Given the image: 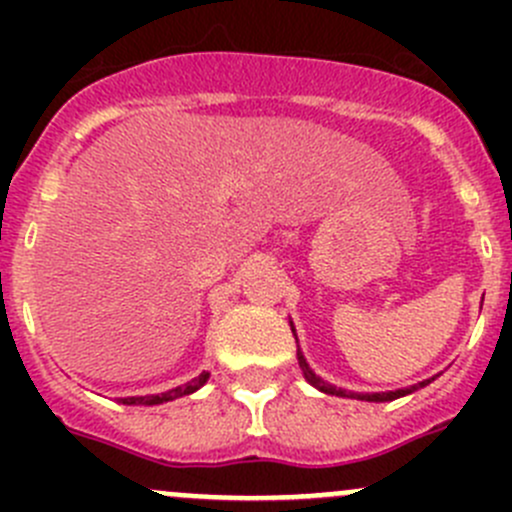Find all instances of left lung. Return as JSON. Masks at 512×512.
Returning a JSON list of instances; mask_svg holds the SVG:
<instances>
[{"instance_id": "obj_1", "label": "left lung", "mask_w": 512, "mask_h": 512, "mask_svg": "<svg viewBox=\"0 0 512 512\" xmlns=\"http://www.w3.org/2000/svg\"><path fill=\"white\" fill-rule=\"evenodd\" d=\"M289 327H292V334H294V324H292V322H289ZM294 339H297V334H294ZM297 359H299V369H302L304 379H307L309 384L314 386V389H319V391H322V394H329V396H342V399L376 401V404H381V401H394V399H401V396H406V394H414V391L418 389V386H426V384H431L433 379H436V376H433V379H426V381H421V384H416V386H409V389L381 391V394H354V391H347V389H342V386H334V384H329V381H324L322 376H317V374H314V371L309 369V364H307V359H304V354H302V349H299V344H297Z\"/></svg>"}]
</instances>
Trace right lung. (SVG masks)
I'll use <instances>...</instances> for the list:
<instances>
[{
  "label": "right lung",
  "mask_w": 512,
  "mask_h": 512,
  "mask_svg": "<svg viewBox=\"0 0 512 512\" xmlns=\"http://www.w3.org/2000/svg\"><path fill=\"white\" fill-rule=\"evenodd\" d=\"M210 379L208 371H203L200 376H195V379H190L188 384L183 386H175V389L170 391H163V394H146V396H126V399H118L121 404L126 406H158V404H165V401H173V399H180V396H188V394H195V391L200 389V386L205 384V381Z\"/></svg>",
  "instance_id": "add662e5"
}]
</instances>
